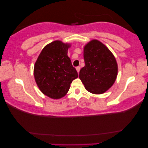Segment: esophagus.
Wrapping results in <instances>:
<instances>
[{
  "instance_id": "obj_1",
  "label": "esophagus",
  "mask_w": 148,
  "mask_h": 148,
  "mask_svg": "<svg viewBox=\"0 0 148 148\" xmlns=\"http://www.w3.org/2000/svg\"><path fill=\"white\" fill-rule=\"evenodd\" d=\"M76 70H77V71L78 74L79 73V71H80V66H77V67H76Z\"/></svg>"
}]
</instances>
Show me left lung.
Masks as SVG:
<instances>
[{
    "label": "left lung",
    "instance_id": "1",
    "mask_svg": "<svg viewBox=\"0 0 148 148\" xmlns=\"http://www.w3.org/2000/svg\"><path fill=\"white\" fill-rule=\"evenodd\" d=\"M84 67L79 79L88 92L103 94L114 84L118 73L116 58L110 50L97 40H93L84 49Z\"/></svg>",
    "mask_w": 148,
    "mask_h": 148
}]
</instances>
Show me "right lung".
<instances>
[{
    "mask_svg": "<svg viewBox=\"0 0 148 148\" xmlns=\"http://www.w3.org/2000/svg\"><path fill=\"white\" fill-rule=\"evenodd\" d=\"M71 44L56 40L42 49L34 65L36 82L44 95L52 99L65 96L71 84L78 77L67 56Z\"/></svg>",
    "mask_w": 148,
    "mask_h": 148,
    "instance_id": "obj_1",
    "label": "right lung"
}]
</instances>
